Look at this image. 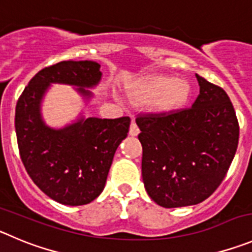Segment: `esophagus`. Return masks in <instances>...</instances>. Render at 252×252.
<instances>
[{
    "label": "esophagus",
    "instance_id": "34e87169",
    "mask_svg": "<svg viewBox=\"0 0 252 252\" xmlns=\"http://www.w3.org/2000/svg\"><path fill=\"white\" fill-rule=\"evenodd\" d=\"M128 133H130V136H137L138 133H140V130H138L137 125L135 124V122H131L130 125V131H128Z\"/></svg>",
    "mask_w": 252,
    "mask_h": 252
}]
</instances>
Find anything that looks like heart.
<instances>
[{
  "label": "heart",
  "instance_id": "obj_1",
  "mask_svg": "<svg viewBox=\"0 0 252 252\" xmlns=\"http://www.w3.org/2000/svg\"><path fill=\"white\" fill-rule=\"evenodd\" d=\"M191 86L188 81L171 75H152L136 82L128 90V97L137 105L150 102L155 114H170L188 102Z\"/></svg>",
  "mask_w": 252,
  "mask_h": 252
}]
</instances>
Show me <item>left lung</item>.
Masks as SVG:
<instances>
[{
	"label": "left lung",
	"instance_id": "obj_1",
	"mask_svg": "<svg viewBox=\"0 0 252 252\" xmlns=\"http://www.w3.org/2000/svg\"><path fill=\"white\" fill-rule=\"evenodd\" d=\"M196 78L200 94L190 108L136 119L145 189L167 209L200 204L215 192L239 144V122L227 94Z\"/></svg>",
	"mask_w": 252,
	"mask_h": 252
}]
</instances>
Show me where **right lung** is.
Masks as SVG:
<instances>
[{"mask_svg": "<svg viewBox=\"0 0 252 252\" xmlns=\"http://www.w3.org/2000/svg\"><path fill=\"white\" fill-rule=\"evenodd\" d=\"M100 63L62 61L32 77L16 105L15 128L21 160L32 181L62 205L80 206L102 192L117 147L126 138L130 117L80 116L62 128L50 127L41 103L52 84L70 85L86 101L101 81Z\"/></svg>", "mask_w": 252, "mask_h": 252, "instance_id": "1", "label": "right lung"}]
</instances>
